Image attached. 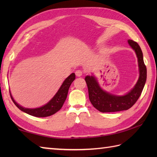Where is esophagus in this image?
Returning a JSON list of instances; mask_svg holds the SVG:
<instances>
[{
  "instance_id": "obj_1",
  "label": "esophagus",
  "mask_w": 157,
  "mask_h": 157,
  "mask_svg": "<svg viewBox=\"0 0 157 157\" xmlns=\"http://www.w3.org/2000/svg\"><path fill=\"white\" fill-rule=\"evenodd\" d=\"M82 74H83V72H82V71H81V70H77V71H75L76 76L80 77L82 75Z\"/></svg>"
}]
</instances>
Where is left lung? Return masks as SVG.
Returning a JSON list of instances; mask_svg holds the SVG:
<instances>
[{
    "mask_svg": "<svg viewBox=\"0 0 157 157\" xmlns=\"http://www.w3.org/2000/svg\"><path fill=\"white\" fill-rule=\"evenodd\" d=\"M129 44L137 55L140 76L134 88L124 96H116L103 90L94 76L87 75L85 81L88 89L89 99L92 105L102 113L117 112L128 110L138 101L146 81V67L142 50L137 42L129 40Z\"/></svg>",
    "mask_w": 157,
    "mask_h": 157,
    "instance_id": "8db88e82",
    "label": "left lung"
}]
</instances>
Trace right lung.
Wrapping results in <instances>:
<instances>
[{
  "mask_svg": "<svg viewBox=\"0 0 157 157\" xmlns=\"http://www.w3.org/2000/svg\"><path fill=\"white\" fill-rule=\"evenodd\" d=\"M75 79V75L74 73H73L63 82L58 92L54 96V97L47 104L39 108L27 109L23 107V106H20L15 101V100L12 97L11 92H10V96H11L12 101L14 102L17 107L19 108L23 112L32 116L37 117H48L55 114L61 109L67 98V96L70 86H71V83L74 81Z\"/></svg>",
  "mask_w": 157,
  "mask_h": 157,
  "instance_id": "add662e5",
  "label": "right lung"
}]
</instances>
